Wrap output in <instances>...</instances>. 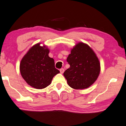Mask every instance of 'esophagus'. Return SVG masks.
Here are the masks:
<instances>
[{
  "instance_id": "esophagus-1",
  "label": "esophagus",
  "mask_w": 126,
  "mask_h": 126,
  "mask_svg": "<svg viewBox=\"0 0 126 126\" xmlns=\"http://www.w3.org/2000/svg\"><path fill=\"white\" fill-rule=\"evenodd\" d=\"M60 72L61 73H63V72H64V69L63 68H61V69L60 70Z\"/></svg>"
}]
</instances>
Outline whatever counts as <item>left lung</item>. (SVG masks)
Returning a JSON list of instances; mask_svg holds the SVG:
<instances>
[{
  "label": "left lung",
  "mask_w": 126,
  "mask_h": 126,
  "mask_svg": "<svg viewBox=\"0 0 126 126\" xmlns=\"http://www.w3.org/2000/svg\"><path fill=\"white\" fill-rule=\"evenodd\" d=\"M67 61L70 67L64 72L63 76L72 88H88L100 74L99 59L93 50L84 43H78L71 49Z\"/></svg>",
  "instance_id": "1"
}]
</instances>
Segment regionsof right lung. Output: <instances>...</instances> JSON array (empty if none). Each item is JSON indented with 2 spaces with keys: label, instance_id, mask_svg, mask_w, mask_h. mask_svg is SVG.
I'll use <instances>...</instances> for the list:
<instances>
[{
  "label": "right lung",
  "instance_id": "1",
  "mask_svg": "<svg viewBox=\"0 0 126 126\" xmlns=\"http://www.w3.org/2000/svg\"><path fill=\"white\" fill-rule=\"evenodd\" d=\"M49 49L41 43L31 48L20 64V71L22 78L30 86L41 89L51 84L54 76L60 73L55 67L53 58L48 54Z\"/></svg>",
  "mask_w": 126,
  "mask_h": 126
}]
</instances>
